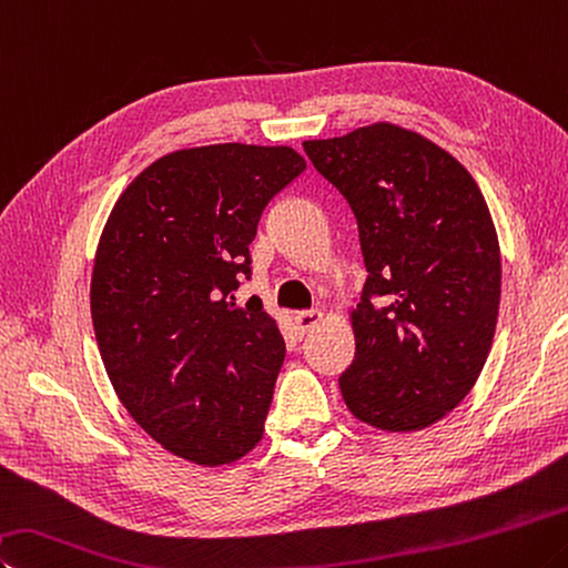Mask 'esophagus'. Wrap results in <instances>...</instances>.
<instances>
[{
    "mask_svg": "<svg viewBox=\"0 0 568 568\" xmlns=\"http://www.w3.org/2000/svg\"><path fill=\"white\" fill-rule=\"evenodd\" d=\"M320 320H323V313H320V311H303V313L295 315V323H297V327L303 329V333L313 329L320 323Z\"/></svg>",
    "mask_w": 568,
    "mask_h": 568,
    "instance_id": "34e87169",
    "label": "esophagus"
}]
</instances>
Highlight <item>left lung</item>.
Wrapping results in <instances>:
<instances>
[{"mask_svg":"<svg viewBox=\"0 0 568 568\" xmlns=\"http://www.w3.org/2000/svg\"><path fill=\"white\" fill-rule=\"evenodd\" d=\"M303 149L353 209L367 267L349 315L355 359L339 375L345 405L387 432L435 425L469 395L497 327L487 201L455 156L395 123Z\"/></svg>","mask_w":568,"mask_h":568,"instance_id":"8db88e82","label":"left lung"}]
</instances>
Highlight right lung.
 <instances>
[{
	"instance_id": "right-lung-1",
	"label": "right lung",
	"mask_w": 568,
	"mask_h": 568,
	"mask_svg": "<svg viewBox=\"0 0 568 568\" xmlns=\"http://www.w3.org/2000/svg\"><path fill=\"white\" fill-rule=\"evenodd\" d=\"M305 171L287 146L215 143L153 161L113 205L91 275V320L123 407L203 467L261 442L285 343L251 277L265 205Z\"/></svg>"
}]
</instances>
